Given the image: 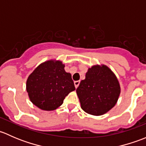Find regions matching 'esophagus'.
I'll list each match as a JSON object with an SVG mask.
<instances>
[{"label": "esophagus", "mask_w": 146, "mask_h": 146, "mask_svg": "<svg viewBox=\"0 0 146 146\" xmlns=\"http://www.w3.org/2000/svg\"><path fill=\"white\" fill-rule=\"evenodd\" d=\"M80 80H77V81H75L74 82V85H75V87H76V88H77L78 87L79 84H80Z\"/></svg>", "instance_id": "obj_1"}]
</instances>
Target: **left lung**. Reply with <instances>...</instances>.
Listing matches in <instances>:
<instances>
[{"instance_id":"obj_1","label":"left lung","mask_w":146,"mask_h":146,"mask_svg":"<svg viewBox=\"0 0 146 146\" xmlns=\"http://www.w3.org/2000/svg\"><path fill=\"white\" fill-rule=\"evenodd\" d=\"M76 92L83 111L100 116L115 106L121 88L117 76L110 68L95 65L88 68L85 79L80 81Z\"/></svg>"}]
</instances>
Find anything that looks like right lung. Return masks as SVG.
I'll return each instance as SVG.
<instances>
[{"label": "right lung", "mask_w": 146, "mask_h": 146, "mask_svg": "<svg viewBox=\"0 0 146 146\" xmlns=\"http://www.w3.org/2000/svg\"><path fill=\"white\" fill-rule=\"evenodd\" d=\"M62 61L48 60L37 66L28 77L26 89L30 101L45 111L55 110L75 90L71 75Z\"/></svg>", "instance_id": "obj_1"}]
</instances>
